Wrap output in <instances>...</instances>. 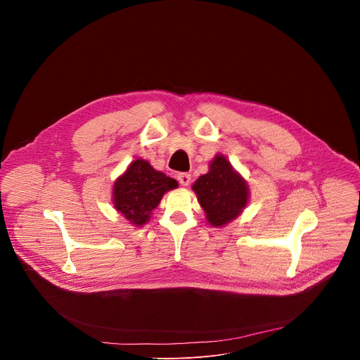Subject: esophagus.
<instances>
[{
	"label": "esophagus",
	"instance_id": "esophagus-1",
	"mask_svg": "<svg viewBox=\"0 0 360 360\" xmlns=\"http://www.w3.org/2000/svg\"><path fill=\"white\" fill-rule=\"evenodd\" d=\"M178 182L182 185V186H188L191 184V175L186 174V172H181L178 174Z\"/></svg>",
	"mask_w": 360,
	"mask_h": 360
}]
</instances>
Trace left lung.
Segmentation results:
<instances>
[{
  "label": "left lung",
  "instance_id": "1",
  "mask_svg": "<svg viewBox=\"0 0 360 360\" xmlns=\"http://www.w3.org/2000/svg\"><path fill=\"white\" fill-rule=\"evenodd\" d=\"M200 207L214 226H224L236 218L248 203L245 181L233 171L229 161L217 155L210 165V172L200 175L193 184Z\"/></svg>",
  "mask_w": 360,
  "mask_h": 360
}]
</instances>
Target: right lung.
<instances>
[{
  "instance_id": "right-lung-1",
  "label": "right lung",
  "mask_w": 360,
  "mask_h": 360,
  "mask_svg": "<svg viewBox=\"0 0 360 360\" xmlns=\"http://www.w3.org/2000/svg\"><path fill=\"white\" fill-rule=\"evenodd\" d=\"M178 186L174 178L153 169L146 161L135 160L114 185V205L131 224L141 226L158 207L162 195Z\"/></svg>"
}]
</instances>
